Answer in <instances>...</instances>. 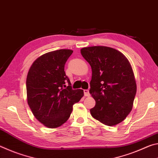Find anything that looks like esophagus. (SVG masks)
I'll return each instance as SVG.
<instances>
[{
	"label": "esophagus",
	"mask_w": 158,
	"mask_h": 158,
	"mask_svg": "<svg viewBox=\"0 0 158 158\" xmlns=\"http://www.w3.org/2000/svg\"><path fill=\"white\" fill-rule=\"evenodd\" d=\"M84 95L86 96V97H89L90 95L89 93V90H84Z\"/></svg>",
	"instance_id": "esophagus-1"
}]
</instances>
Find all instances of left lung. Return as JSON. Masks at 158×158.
<instances>
[{"mask_svg": "<svg viewBox=\"0 0 158 158\" xmlns=\"http://www.w3.org/2000/svg\"><path fill=\"white\" fill-rule=\"evenodd\" d=\"M81 53L92 69L89 92L95 106L90 109L91 116L109 126L118 124L132 110L137 92L130 62L121 52L108 47H84Z\"/></svg>", "mask_w": 158, "mask_h": 158, "instance_id": "1", "label": "left lung"}]
</instances>
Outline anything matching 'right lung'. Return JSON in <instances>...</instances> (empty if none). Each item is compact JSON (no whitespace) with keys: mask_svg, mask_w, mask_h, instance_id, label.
<instances>
[{"mask_svg":"<svg viewBox=\"0 0 158 158\" xmlns=\"http://www.w3.org/2000/svg\"><path fill=\"white\" fill-rule=\"evenodd\" d=\"M73 52L59 49L45 53L34 61L28 73V104L35 117L49 128L68 121L73 105L84 96L83 90L73 89L64 70Z\"/></svg>","mask_w":158,"mask_h":158,"instance_id":"obj_1","label":"right lung"}]
</instances>
